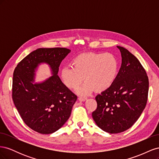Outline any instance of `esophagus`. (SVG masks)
Returning <instances> with one entry per match:
<instances>
[{
  "mask_svg": "<svg viewBox=\"0 0 159 159\" xmlns=\"http://www.w3.org/2000/svg\"><path fill=\"white\" fill-rule=\"evenodd\" d=\"M79 100L80 101V102H84V101L87 99L86 98H84V97H80L79 98Z\"/></svg>",
  "mask_w": 159,
  "mask_h": 159,
  "instance_id": "esophagus-1",
  "label": "esophagus"
}]
</instances>
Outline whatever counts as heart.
I'll list each match as a JSON object with an SVG mask.
<instances>
[{
	"instance_id": "heart-1",
	"label": "heart",
	"mask_w": 159,
	"mask_h": 159,
	"mask_svg": "<svg viewBox=\"0 0 159 159\" xmlns=\"http://www.w3.org/2000/svg\"><path fill=\"white\" fill-rule=\"evenodd\" d=\"M73 67H65L60 72L62 82L69 89H78L82 95H88L95 89L102 92L111 87L116 78L119 60L112 53H85L77 56L72 61Z\"/></svg>"
}]
</instances>
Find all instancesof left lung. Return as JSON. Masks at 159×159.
I'll return each instance as SVG.
<instances>
[{"instance_id": "left-lung-1", "label": "left lung", "mask_w": 159, "mask_h": 159, "mask_svg": "<svg viewBox=\"0 0 159 159\" xmlns=\"http://www.w3.org/2000/svg\"><path fill=\"white\" fill-rule=\"evenodd\" d=\"M122 64L113 84L95 97L98 106L92 113L97 125L109 133H119L131 127L145 109L148 92L146 71L137 57L117 46Z\"/></svg>"}]
</instances>
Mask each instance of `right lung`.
Listing matches in <instances>:
<instances>
[{"label": "right lung", "mask_w": 159, "mask_h": 159, "mask_svg": "<svg viewBox=\"0 0 159 159\" xmlns=\"http://www.w3.org/2000/svg\"><path fill=\"white\" fill-rule=\"evenodd\" d=\"M66 48H38L14 69L12 97L23 121L41 134H51L64 125L78 97L62 83L57 73L61 61L70 52ZM40 63L51 67L52 77L34 84L35 70Z\"/></svg>", "instance_id": "right-lung-1"}]
</instances>
